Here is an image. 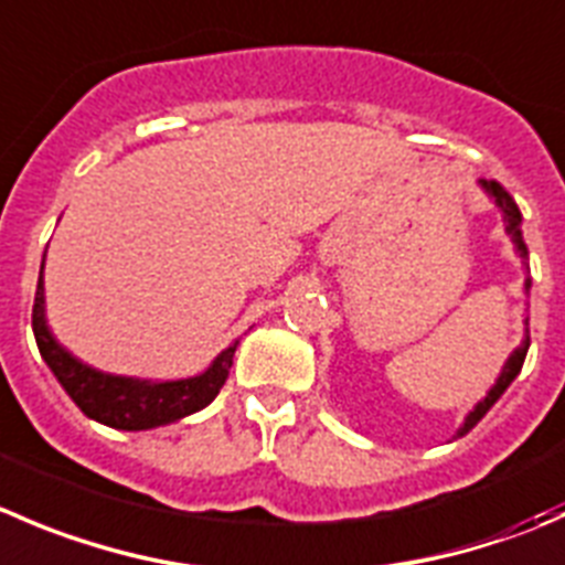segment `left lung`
Returning <instances> with one entry per match:
<instances>
[{
    "instance_id": "obj_1",
    "label": "left lung",
    "mask_w": 565,
    "mask_h": 565,
    "mask_svg": "<svg viewBox=\"0 0 565 565\" xmlns=\"http://www.w3.org/2000/svg\"><path fill=\"white\" fill-rule=\"evenodd\" d=\"M480 188H483L486 193H489L491 199H494V204L500 206L502 217H505V232L511 234L513 245H516V254L522 256V262H524V265H527V245H524V237H522V212H519V206H516V201H513V195L508 193V190L502 188L500 182H494V179H491V182H489V179H480ZM524 289H530V278H527V281H524ZM527 348H530V331H524V342L519 344V348L511 353V359L505 361V366H502L500 377H497L494 386L489 388V394H486V397L480 399V403L475 405L472 411H469V416H467V419H463V425H461V430H458V436H467L469 430H472L475 425H478V422L483 419L486 414H489V408L497 403V399L502 397V392H505V388L511 386L513 377H516L519 372H522V364H524V355H527Z\"/></svg>"
}]
</instances>
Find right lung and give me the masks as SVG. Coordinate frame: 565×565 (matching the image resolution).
<instances>
[{"label":"right lung","instance_id":"obj_1","mask_svg":"<svg viewBox=\"0 0 565 565\" xmlns=\"http://www.w3.org/2000/svg\"><path fill=\"white\" fill-rule=\"evenodd\" d=\"M46 259V254H43ZM46 300H43V267L38 276L35 306H32V331H35L38 350L60 386L68 392L82 408V414L102 422L115 430H151L160 425L182 419L206 408L226 383L232 370L237 342L228 344L201 375L182 377V381H140V377L109 375V372L93 370L71 355L63 344L54 339L46 322Z\"/></svg>","mask_w":565,"mask_h":565}]
</instances>
